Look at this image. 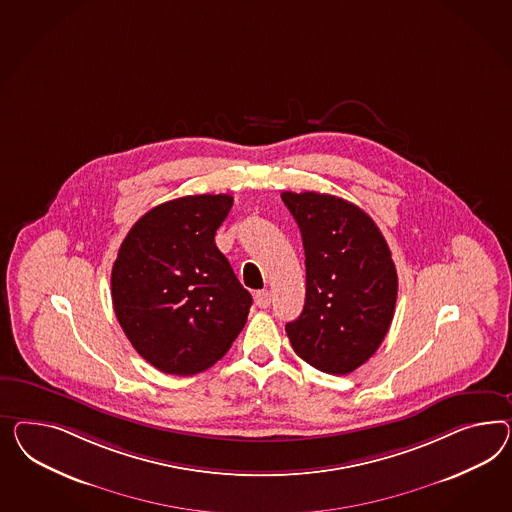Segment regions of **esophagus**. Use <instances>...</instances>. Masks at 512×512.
<instances>
[{"label":"esophagus","mask_w":512,"mask_h":512,"mask_svg":"<svg viewBox=\"0 0 512 512\" xmlns=\"http://www.w3.org/2000/svg\"><path fill=\"white\" fill-rule=\"evenodd\" d=\"M272 302V294L268 291H257L255 292V305L257 307H261V309H266L268 305Z\"/></svg>","instance_id":"34e87169"}]
</instances>
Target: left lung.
<instances>
[{
	"label": "left lung",
	"instance_id": "8db88e82",
	"mask_svg": "<svg viewBox=\"0 0 512 512\" xmlns=\"http://www.w3.org/2000/svg\"><path fill=\"white\" fill-rule=\"evenodd\" d=\"M305 251V305L285 326L294 352L328 374H348L382 345L399 279L386 238L360 207L335 195L283 192Z\"/></svg>",
	"mask_w": 512,
	"mask_h": 512
}]
</instances>
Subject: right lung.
<instances>
[{
  "label": "right lung",
  "instance_id": "obj_1",
  "mask_svg": "<svg viewBox=\"0 0 512 512\" xmlns=\"http://www.w3.org/2000/svg\"><path fill=\"white\" fill-rule=\"evenodd\" d=\"M233 197L186 195L143 214L111 270V300L128 341L166 374L221 360L248 320L249 294L214 236Z\"/></svg>",
  "mask_w": 512,
  "mask_h": 512
}]
</instances>
